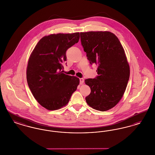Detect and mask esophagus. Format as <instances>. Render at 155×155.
<instances>
[{
    "label": "esophagus",
    "instance_id": "obj_1",
    "mask_svg": "<svg viewBox=\"0 0 155 155\" xmlns=\"http://www.w3.org/2000/svg\"><path fill=\"white\" fill-rule=\"evenodd\" d=\"M80 84L82 85V84H83L84 82V78H80Z\"/></svg>",
    "mask_w": 155,
    "mask_h": 155
}]
</instances>
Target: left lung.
<instances>
[{
    "label": "left lung",
    "instance_id": "obj_1",
    "mask_svg": "<svg viewBox=\"0 0 155 155\" xmlns=\"http://www.w3.org/2000/svg\"><path fill=\"white\" fill-rule=\"evenodd\" d=\"M80 37L90 64L97 66L96 78L85 80L91 90L86 102L97 110H108L121 100L129 80L124 50L118 38L109 31L80 32Z\"/></svg>",
    "mask_w": 155,
    "mask_h": 155
}]
</instances>
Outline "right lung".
<instances>
[{
    "label": "right lung",
    "mask_w": 155,
    "mask_h": 155,
    "mask_svg": "<svg viewBox=\"0 0 155 155\" xmlns=\"http://www.w3.org/2000/svg\"><path fill=\"white\" fill-rule=\"evenodd\" d=\"M79 39V32L45 36L30 55L27 67L28 87L37 102L49 110L65 106L80 84L78 78L63 73L62 65L67 60V50Z\"/></svg>",
    "instance_id": "add662e5"
}]
</instances>
